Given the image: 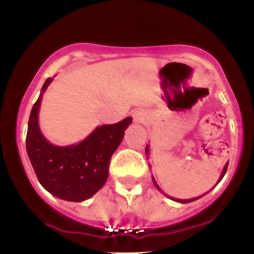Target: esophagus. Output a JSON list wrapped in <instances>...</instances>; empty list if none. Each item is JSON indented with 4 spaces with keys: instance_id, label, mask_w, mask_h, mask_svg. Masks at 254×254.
Returning <instances> with one entry per match:
<instances>
[{
    "instance_id": "obj_1",
    "label": "esophagus",
    "mask_w": 254,
    "mask_h": 254,
    "mask_svg": "<svg viewBox=\"0 0 254 254\" xmlns=\"http://www.w3.org/2000/svg\"><path fill=\"white\" fill-rule=\"evenodd\" d=\"M132 118L136 123H144L147 121V113L143 110H137L132 113Z\"/></svg>"
}]
</instances>
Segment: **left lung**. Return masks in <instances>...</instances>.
I'll use <instances>...</instances> for the list:
<instances>
[{
    "instance_id": "1",
    "label": "left lung",
    "mask_w": 254,
    "mask_h": 254,
    "mask_svg": "<svg viewBox=\"0 0 254 254\" xmlns=\"http://www.w3.org/2000/svg\"><path fill=\"white\" fill-rule=\"evenodd\" d=\"M146 153H148V147H146ZM227 169H228V164H227V165L224 166V170H223L222 176H221V178H219V181H221L222 178H223V176H224V175H225V172H227ZM219 181H218V182H219ZM153 182H154L155 187H157V188L159 189V186L157 185V183H155V180H154V178H153ZM199 197H200V196H199ZM199 197H194V199H188V200H176V201H180V202H183V204H187V202H191V201H194V200L199 199Z\"/></svg>"
}]
</instances>
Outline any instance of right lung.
<instances>
[{
  "instance_id": "obj_1",
  "label": "right lung",
  "mask_w": 254,
  "mask_h": 254,
  "mask_svg": "<svg viewBox=\"0 0 254 254\" xmlns=\"http://www.w3.org/2000/svg\"><path fill=\"white\" fill-rule=\"evenodd\" d=\"M47 78L42 91L47 89ZM42 95L33 105L26 133V152L38 181L49 193L68 201H83L102 188L108 177V166L118 148L124 130L131 118L102 125L80 143L57 147L43 137L38 127V108Z\"/></svg>"
}]
</instances>
